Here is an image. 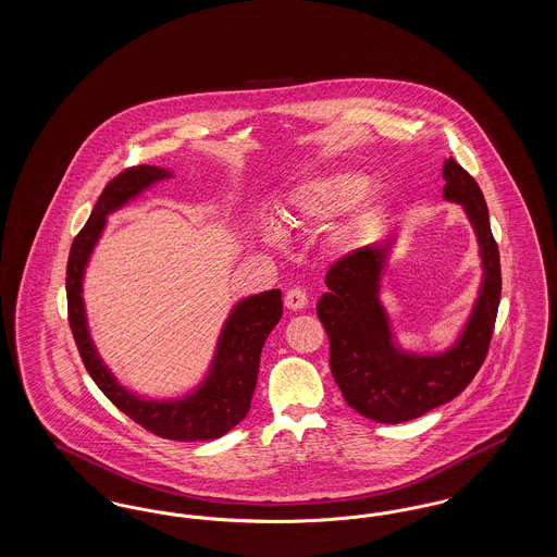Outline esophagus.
I'll list each match as a JSON object with an SVG mask.
<instances>
[{
    "instance_id": "34e87169",
    "label": "esophagus",
    "mask_w": 557,
    "mask_h": 557,
    "mask_svg": "<svg viewBox=\"0 0 557 557\" xmlns=\"http://www.w3.org/2000/svg\"><path fill=\"white\" fill-rule=\"evenodd\" d=\"M284 302H286V307H288L290 311H298V309H305V307H307L309 298H307V292L302 290V288H292V290L286 292Z\"/></svg>"
}]
</instances>
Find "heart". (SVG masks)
<instances>
[{
	"label": "heart",
	"mask_w": 557,
	"mask_h": 557,
	"mask_svg": "<svg viewBox=\"0 0 557 557\" xmlns=\"http://www.w3.org/2000/svg\"><path fill=\"white\" fill-rule=\"evenodd\" d=\"M370 186V180L361 173L338 171L307 180L290 189L286 205L282 209V219L296 230H319L334 221L338 214L348 211ZM357 223L350 221L336 232V242L345 244L352 238ZM267 236L273 242L280 239V230L271 225Z\"/></svg>",
	"instance_id": "b5f03b06"
}]
</instances>
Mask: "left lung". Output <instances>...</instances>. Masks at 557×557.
<instances>
[{"label":"left lung","instance_id":"obj_1","mask_svg":"<svg viewBox=\"0 0 557 557\" xmlns=\"http://www.w3.org/2000/svg\"><path fill=\"white\" fill-rule=\"evenodd\" d=\"M443 194L463 205L476 232L482 288L459 341L443 355H409L393 343L380 305V275L388 244L357 248L327 269L318 318L330 338V370L348 407L380 424L416 420L457 397L486 359L502 300L499 246L476 180L455 159L445 160Z\"/></svg>","mask_w":557,"mask_h":557}]
</instances>
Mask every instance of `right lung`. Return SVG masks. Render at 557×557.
<instances>
[{
	"mask_svg": "<svg viewBox=\"0 0 557 557\" xmlns=\"http://www.w3.org/2000/svg\"><path fill=\"white\" fill-rule=\"evenodd\" d=\"M169 177L171 173L164 169L139 164L125 169L108 182L87 223L71 246L66 265L69 323L85 370L89 371L108 400L132 418L135 424L169 441H212L239 424L250 409L259 377L261 350L267 336L282 318V290L263 292L236 305L221 332L209 377L196 393L180 400H144L119 386L114 375L100 361L96 346L91 345L81 298L83 271L104 230L107 214L127 205L141 189Z\"/></svg>",
	"mask_w": 557,
	"mask_h": 557,
	"instance_id": "obj_1",
	"label": "right lung"
}]
</instances>
